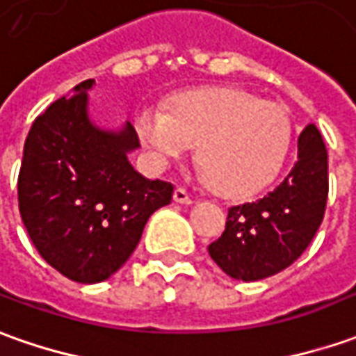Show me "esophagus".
Returning <instances> with one entry per match:
<instances>
[{"label":"esophagus","instance_id":"34e87169","mask_svg":"<svg viewBox=\"0 0 356 356\" xmlns=\"http://www.w3.org/2000/svg\"><path fill=\"white\" fill-rule=\"evenodd\" d=\"M173 200L177 202V204H191L193 200L188 197V193L183 187L175 188V193H173Z\"/></svg>","mask_w":356,"mask_h":356}]
</instances>
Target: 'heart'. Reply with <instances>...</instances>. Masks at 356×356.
I'll return each instance as SVG.
<instances>
[{
	"instance_id": "heart-1",
	"label": "heart",
	"mask_w": 356,
	"mask_h": 356,
	"mask_svg": "<svg viewBox=\"0 0 356 356\" xmlns=\"http://www.w3.org/2000/svg\"><path fill=\"white\" fill-rule=\"evenodd\" d=\"M136 130L154 165L185 156L197 144L198 173L232 197L251 195L279 175L292 138L282 105L238 87L197 89L169 111L142 107Z\"/></svg>"
}]
</instances>
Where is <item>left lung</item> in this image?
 I'll use <instances>...</instances> for the list:
<instances>
[{"label": "left lung", "instance_id": "left-lung-1", "mask_svg": "<svg viewBox=\"0 0 356 356\" xmlns=\"http://www.w3.org/2000/svg\"><path fill=\"white\" fill-rule=\"evenodd\" d=\"M327 191V149L320 130L308 124L289 175L259 200L228 210L224 234L209 245L210 257L228 277L245 282L284 270L320 228Z\"/></svg>", "mask_w": 356, "mask_h": 356}]
</instances>
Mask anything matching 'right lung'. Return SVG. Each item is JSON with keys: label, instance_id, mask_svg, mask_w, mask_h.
I'll list each match as a JSON object with an SVG mask.
<instances>
[{"label": "right lung", "instance_id": "obj_1", "mask_svg": "<svg viewBox=\"0 0 356 356\" xmlns=\"http://www.w3.org/2000/svg\"><path fill=\"white\" fill-rule=\"evenodd\" d=\"M86 79L36 118L19 171V212L40 257L76 282L115 275L147 218L171 202L173 185L149 181L130 165L140 147L134 127H97L89 117Z\"/></svg>", "mask_w": 356, "mask_h": 356}]
</instances>
